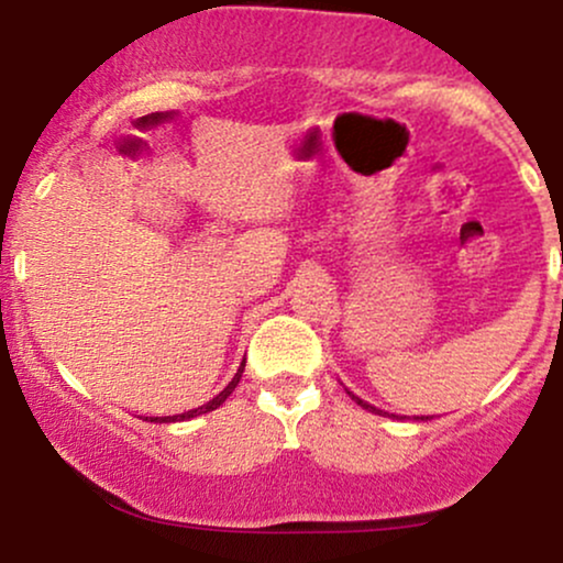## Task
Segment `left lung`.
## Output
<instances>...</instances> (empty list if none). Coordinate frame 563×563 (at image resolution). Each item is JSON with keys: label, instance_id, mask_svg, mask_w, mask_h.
Returning <instances> with one entry per match:
<instances>
[{"label": "left lung", "instance_id": "left-lung-1", "mask_svg": "<svg viewBox=\"0 0 563 563\" xmlns=\"http://www.w3.org/2000/svg\"><path fill=\"white\" fill-rule=\"evenodd\" d=\"M349 397H352V399H354V402H357L360 407H365V410H371V412H378V416H389V412L378 410V407L367 405V402H363V399H360V397H354V394H352V391H349ZM391 418H399V416H391ZM418 421H429V416H421V418H418Z\"/></svg>", "mask_w": 563, "mask_h": 563}]
</instances>
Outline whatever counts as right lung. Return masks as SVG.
Listing matches in <instances>:
<instances>
[{
	"instance_id": "obj_1",
	"label": "right lung",
	"mask_w": 563,
	"mask_h": 563,
	"mask_svg": "<svg viewBox=\"0 0 563 563\" xmlns=\"http://www.w3.org/2000/svg\"><path fill=\"white\" fill-rule=\"evenodd\" d=\"M243 367H245V363L238 367V373H235V378L230 380L228 386H224V391H219L214 399H209V402L206 405H200V407H196V410H187V412H179V416H164V418H151V423H174V421H190V418H196V416H203V412H211V410H217L219 405L224 402V399L230 397L232 391H235V386H238V380H241V376H243ZM147 421V418H145Z\"/></svg>"
}]
</instances>
